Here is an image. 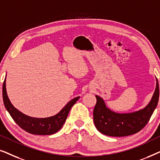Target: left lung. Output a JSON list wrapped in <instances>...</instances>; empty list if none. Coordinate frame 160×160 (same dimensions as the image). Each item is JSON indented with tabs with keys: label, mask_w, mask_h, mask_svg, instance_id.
<instances>
[{
	"label": "left lung",
	"mask_w": 160,
	"mask_h": 160,
	"mask_svg": "<svg viewBox=\"0 0 160 160\" xmlns=\"http://www.w3.org/2000/svg\"><path fill=\"white\" fill-rule=\"evenodd\" d=\"M159 88L157 79V86L153 97L145 108L133 113H115L108 108L104 100L95 95L96 102L93 111L94 123L102 134L113 137H123L139 132L149 121L158 103Z\"/></svg>",
	"instance_id": "1"
}]
</instances>
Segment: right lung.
I'll use <instances>...</instances> for the list:
<instances>
[{
    "label": "right lung",
    "instance_id": "right-lung-1",
    "mask_svg": "<svg viewBox=\"0 0 160 160\" xmlns=\"http://www.w3.org/2000/svg\"><path fill=\"white\" fill-rule=\"evenodd\" d=\"M79 99L76 97L69 101L58 113L47 118H34L24 114L15 108L8 99L6 89V78L3 84V100L6 110L14 121L26 132L33 135H52L60 130L64 124L71 107Z\"/></svg>",
    "mask_w": 160,
    "mask_h": 160
}]
</instances>
